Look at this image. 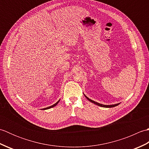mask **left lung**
<instances>
[{
    "label": "left lung",
    "mask_w": 149,
    "mask_h": 149,
    "mask_svg": "<svg viewBox=\"0 0 149 149\" xmlns=\"http://www.w3.org/2000/svg\"><path fill=\"white\" fill-rule=\"evenodd\" d=\"M84 96H85V97H86L88 100L90 101V102H92V103H93V104H96V105L102 107H115V106H118V104H120V103H118V104H111V105H104V104H102L98 103V102H95L94 100H91V99H89V98H88V97H86V95H84Z\"/></svg>",
    "instance_id": "8db88e82"
}]
</instances>
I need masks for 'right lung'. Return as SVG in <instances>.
I'll use <instances>...</instances> for the list:
<instances>
[{"mask_svg":"<svg viewBox=\"0 0 149 149\" xmlns=\"http://www.w3.org/2000/svg\"><path fill=\"white\" fill-rule=\"evenodd\" d=\"M59 100H60V99L58 101V102H57L56 103H55L54 104H53L52 106H49V107H45V108H43V109H43V110H45V109H50V108H52V107H54V106H56L57 104H58V102H59Z\"/></svg>","mask_w":149,"mask_h":149,"instance_id":"right-lung-1","label":"right lung"}]
</instances>
